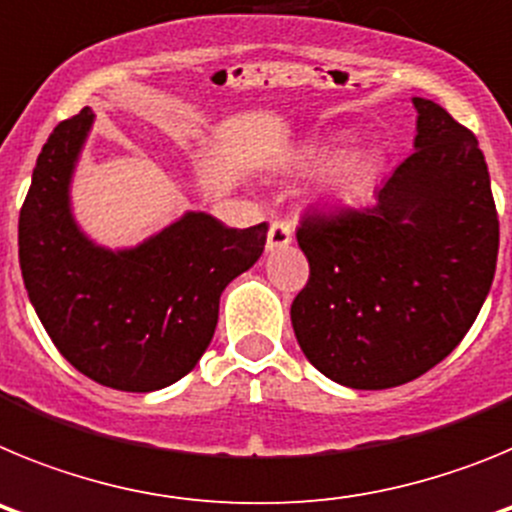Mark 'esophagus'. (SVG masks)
I'll return each instance as SVG.
<instances>
[{
  "instance_id": "1",
  "label": "esophagus",
  "mask_w": 512,
  "mask_h": 512,
  "mask_svg": "<svg viewBox=\"0 0 512 512\" xmlns=\"http://www.w3.org/2000/svg\"><path fill=\"white\" fill-rule=\"evenodd\" d=\"M292 243V228L282 220H274L269 228V235H266V251H282Z\"/></svg>"
}]
</instances>
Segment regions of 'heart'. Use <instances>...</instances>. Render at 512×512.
<instances>
[{
  "label": "heart",
  "mask_w": 512,
  "mask_h": 512,
  "mask_svg": "<svg viewBox=\"0 0 512 512\" xmlns=\"http://www.w3.org/2000/svg\"><path fill=\"white\" fill-rule=\"evenodd\" d=\"M330 153H333V143H325V140L302 143V146L289 156V169L297 171V174H307V171L318 169L320 164H324ZM372 171V156L366 151H361V148H351V151L338 153L336 158H331L328 165L323 166V171H320L318 179H315V197H318L320 202H328V205H333V202L354 200L356 194H361V189L369 184Z\"/></svg>",
  "instance_id": "heart-1"
}]
</instances>
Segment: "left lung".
<instances>
[{
    "label": "left lung",
    "instance_id": "8db88e82",
    "mask_svg": "<svg viewBox=\"0 0 512 512\" xmlns=\"http://www.w3.org/2000/svg\"><path fill=\"white\" fill-rule=\"evenodd\" d=\"M413 156L369 210L302 217L310 279L292 302L302 354L351 390L413 382L467 336L500 243L479 143L436 102L413 97Z\"/></svg>",
    "mask_w": 512,
    "mask_h": 512
}]
</instances>
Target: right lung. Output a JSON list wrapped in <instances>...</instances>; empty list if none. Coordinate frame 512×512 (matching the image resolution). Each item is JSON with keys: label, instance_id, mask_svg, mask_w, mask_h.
Listing matches in <instances>:
<instances>
[{"label": "right lung", "instance_id": "obj_1", "mask_svg": "<svg viewBox=\"0 0 512 512\" xmlns=\"http://www.w3.org/2000/svg\"><path fill=\"white\" fill-rule=\"evenodd\" d=\"M97 115L84 107L45 140L20 210L27 297L63 359L122 392H156L192 372L220 295L264 253L269 225L235 230L187 210L135 246H102L74 215L71 184Z\"/></svg>", "mask_w": 512, "mask_h": 512}]
</instances>
